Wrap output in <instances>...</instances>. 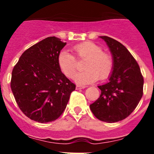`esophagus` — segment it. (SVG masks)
<instances>
[{
  "label": "esophagus",
  "mask_w": 154,
  "mask_h": 154,
  "mask_svg": "<svg viewBox=\"0 0 154 154\" xmlns=\"http://www.w3.org/2000/svg\"><path fill=\"white\" fill-rule=\"evenodd\" d=\"M85 88V85H76V89H82Z\"/></svg>",
  "instance_id": "1"
}]
</instances>
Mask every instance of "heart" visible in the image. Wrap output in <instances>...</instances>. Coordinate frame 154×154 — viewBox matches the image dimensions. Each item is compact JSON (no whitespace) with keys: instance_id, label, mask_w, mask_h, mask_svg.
<instances>
[{"instance_id":"1","label":"heart","mask_w":154,"mask_h":154,"mask_svg":"<svg viewBox=\"0 0 154 154\" xmlns=\"http://www.w3.org/2000/svg\"><path fill=\"white\" fill-rule=\"evenodd\" d=\"M75 58L84 60L85 71L75 76V81L81 85L92 83L96 80H104L111 75L113 69V58L109 53L103 51V48L93 42H85L73 47ZM73 55L63 50L58 56V65L62 73L68 78H72L76 72L77 64Z\"/></svg>"}]
</instances>
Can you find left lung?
Returning a JSON list of instances; mask_svg holds the SVG:
<instances>
[{"label":"left lung","mask_w":154,"mask_h":154,"mask_svg":"<svg viewBox=\"0 0 154 154\" xmlns=\"http://www.w3.org/2000/svg\"><path fill=\"white\" fill-rule=\"evenodd\" d=\"M106 42L113 58V69L109 82L99 85L101 94L90 105V109L99 120L116 123L126 119L137 106L143 96V77L138 63L123 45L107 36Z\"/></svg>","instance_id":"obj_1"}]
</instances>
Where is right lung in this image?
Wrapping results in <instances>:
<instances>
[{"instance_id": "add662e5", "label": "right lung", "mask_w": 154, "mask_h": 154, "mask_svg": "<svg viewBox=\"0 0 154 154\" xmlns=\"http://www.w3.org/2000/svg\"><path fill=\"white\" fill-rule=\"evenodd\" d=\"M66 42L48 37L23 53L14 67L11 88L24 115L38 123L58 119L75 89L61 72L58 56Z\"/></svg>"}]
</instances>
